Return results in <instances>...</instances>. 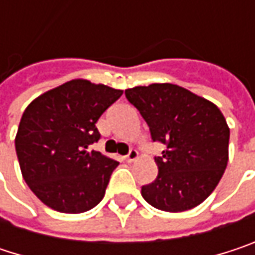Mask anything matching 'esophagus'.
Here are the masks:
<instances>
[{"instance_id": "obj_1", "label": "esophagus", "mask_w": 255, "mask_h": 255, "mask_svg": "<svg viewBox=\"0 0 255 255\" xmlns=\"http://www.w3.org/2000/svg\"><path fill=\"white\" fill-rule=\"evenodd\" d=\"M137 156H138V152H137L135 149H131L124 158H126V161H127V162H132V161H135V159H137Z\"/></svg>"}]
</instances>
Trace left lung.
Segmentation results:
<instances>
[{
	"label": "left lung",
	"instance_id": "1",
	"mask_svg": "<svg viewBox=\"0 0 255 255\" xmlns=\"http://www.w3.org/2000/svg\"><path fill=\"white\" fill-rule=\"evenodd\" d=\"M153 141L165 144L155 156L158 177L141 186L152 207L178 213L205 201L219 184L229 159L230 131L220 109L174 84L126 90Z\"/></svg>",
	"mask_w": 255,
	"mask_h": 255
}]
</instances>
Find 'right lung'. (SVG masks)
Masks as SVG:
<instances>
[{
  "mask_svg": "<svg viewBox=\"0 0 255 255\" xmlns=\"http://www.w3.org/2000/svg\"><path fill=\"white\" fill-rule=\"evenodd\" d=\"M121 96L123 90L72 79L26 108L16 153L26 184L47 207L78 214L103 199L120 162L90 146L100 138L96 123Z\"/></svg>",
  "mask_w": 255,
  "mask_h": 255,
  "instance_id": "1",
  "label": "right lung"
}]
</instances>
